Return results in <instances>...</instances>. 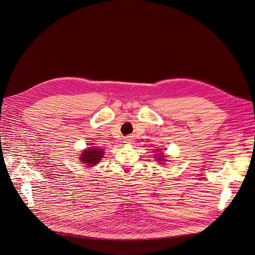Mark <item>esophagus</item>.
I'll use <instances>...</instances> for the list:
<instances>
[{
	"label": "esophagus",
	"mask_w": 255,
	"mask_h": 255,
	"mask_svg": "<svg viewBox=\"0 0 255 255\" xmlns=\"http://www.w3.org/2000/svg\"><path fill=\"white\" fill-rule=\"evenodd\" d=\"M133 137L132 136H127L125 139H124V142L127 143V144H131L133 142Z\"/></svg>",
	"instance_id": "1"
}]
</instances>
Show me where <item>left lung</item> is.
Listing matches in <instances>:
<instances>
[{
    "instance_id": "1",
    "label": "left lung",
    "mask_w": 255,
    "mask_h": 255,
    "mask_svg": "<svg viewBox=\"0 0 255 255\" xmlns=\"http://www.w3.org/2000/svg\"><path fill=\"white\" fill-rule=\"evenodd\" d=\"M156 152H157V151H156ZM156 157H159V158H156L158 161H166V160H164V156H163V154L157 153V154H156Z\"/></svg>"
}]
</instances>
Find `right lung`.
<instances>
[{"label": "right lung", "instance_id": "right-lung-1", "mask_svg": "<svg viewBox=\"0 0 255 255\" xmlns=\"http://www.w3.org/2000/svg\"><path fill=\"white\" fill-rule=\"evenodd\" d=\"M104 155V150L94 147H88L85 151H83L80 155V161L82 164L87 165V167H93L101 160Z\"/></svg>", "mask_w": 255, "mask_h": 255}]
</instances>
